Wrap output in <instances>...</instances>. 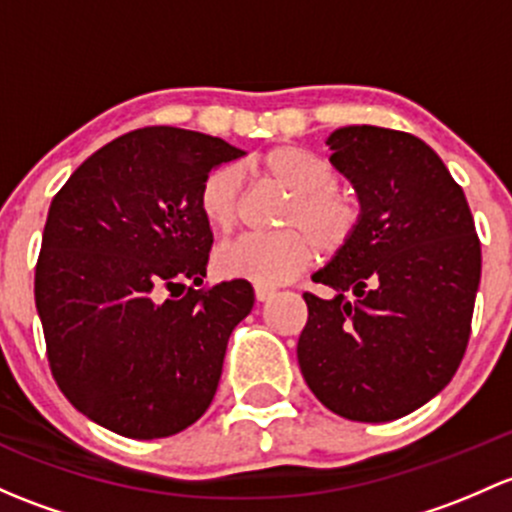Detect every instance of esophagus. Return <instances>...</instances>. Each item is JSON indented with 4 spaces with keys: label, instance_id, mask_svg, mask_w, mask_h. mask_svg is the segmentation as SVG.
Listing matches in <instances>:
<instances>
[{
    "label": "esophagus",
    "instance_id": "obj_1",
    "mask_svg": "<svg viewBox=\"0 0 512 512\" xmlns=\"http://www.w3.org/2000/svg\"><path fill=\"white\" fill-rule=\"evenodd\" d=\"M274 297V287H267V284H255V299L267 301Z\"/></svg>",
    "mask_w": 512,
    "mask_h": 512
}]
</instances>
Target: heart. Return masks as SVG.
Returning <instances> with one entry per match:
<instances>
[{"instance_id":"1","label":"heart","mask_w":512,"mask_h":512,"mask_svg":"<svg viewBox=\"0 0 512 512\" xmlns=\"http://www.w3.org/2000/svg\"><path fill=\"white\" fill-rule=\"evenodd\" d=\"M267 179L292 193L282 215L287 230L245 235L225 242L215 265L225 277L255 284H279L311 265L319 247L324 255L346 250L358 233L360 206L341 186L333 164L294 144L274 147L260 159ZM242 176L235 166H218L206 176L198 196L203 218L218 233H233L240 218Z\"/></svg>"}]
</instances>
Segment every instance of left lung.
Here are the masks:
<instances>
[{
	"mask_svg": "<svg viewBox=\"0 0 512 512\" xmlns=\"http://www.w3.org/2000/svg\"><path fill=\"white\" fill-rule=\"evenodd\" d=\"M360 198L358 233L304 292L301 375L353 422H392L454 378L471 336L481 242L461 186L410 132L360 125L328 137Z\"/></svg>",
	"mask_w": 512,
	"mask_h": 512,
	"instance_id": "1",
	"label": "left lung"
}]
</instances>
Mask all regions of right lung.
<instances>
[{"label": "right lung", "mask_w": 512, "mask_h": 512, "mask_svg": "<svg viewBox=\"0 0 512 512\" xmlns=\"http://www.w3.org/2000/svg\"><path fill=\"white\" fill-rule=\"evenodd\" d=\"M211 134L142 127L85 159L53 196L34 294L48 368L78 412L129 439L184 432L213 402L247 279L203 284L198 196L242 157Z\"/></svg>", "instance_id": "right-lung-1"}]
</instances>
